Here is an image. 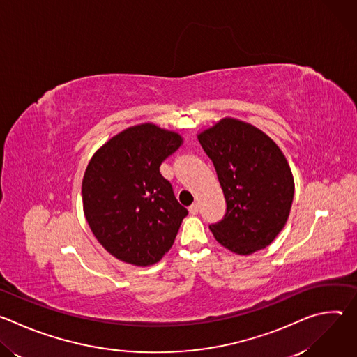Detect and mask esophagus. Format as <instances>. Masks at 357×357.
I'll list each match as a JSON object with an SVG mask.
<instances>
[{
  "mask_svg": "<svg viewBox=\"0 0 357 357\" xmlns=\"http://www.w3.org/2000/svg\"><path fill=\"white\" fill-rule=\"evenodd\" d=\"M189 212H190L192 215H196V213L199 212V203H197V202L192 203V205L189 206Z\"/></svg>",
  "mask_w": 357,
  "mask_h": 357,
  "instance_id": "34e87169",
  "label": "esophagus"
}]
</instances>
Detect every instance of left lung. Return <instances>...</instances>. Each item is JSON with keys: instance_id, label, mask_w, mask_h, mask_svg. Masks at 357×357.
<instances>
[{"instance_id": "left-lung-1", "label": "left lung", "mask_w": 357, "mask_h": 357, "mask_svg": "<svg viewBox=\"0 0 357 357\" xmlns=\"http://www.w3.org/2000/svg\"><path fill=\"white\" fill-rule=\"evenodd\" d=\"M212 160L226 213L209 226L226 248L247 256L268 245L287 223L294 179L277 144L263 131L236 119H223L197 135Z\"/></svg>"}]
</instances>
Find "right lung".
Instances as JSON below:
<instances>
[{
	"label": "right lung",
	"instance_id": "add662e5",
	"mask_svg": "<svg viewBox=\"0 0 357 357\" xmlns=\"http://www.w3.org/2000/svg\"><path fill=\"white\" fill-rule=\"evenodd\" d=\"M181 142L176 132L145 123L114 135L90 160L82 183L84 216L116 259L151 266L172 247L188 209L160 167Z\"/></svg>",
	"mask_w": 357,
	"mask_h": 357
}]
</instances>
